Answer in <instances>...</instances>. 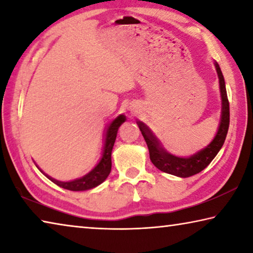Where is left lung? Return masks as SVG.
<instances>
[{"instance_id":"obj_1","label":"left lung","mask_w":253,"mask_h":253,"mask_svg":"<svg viewBox=\"0 0 253 253\" xmlns=\"http://www.w3.org/2000/svg\"><path fill=\"white\" fill-rule=\"evenodd\" d=\"M214 66H215L220 84L222 100L221 122L215 137H214L212 142L207 147L201 149L200 152L190 157H178L172 155V154H169L161 146L155 135L153 134L152 130L144 123L137 122L145 142L147 144L151 161L162 172L172 174L178 177H190L192 175L200 173L201 170L207 168L210 163L213 161V158L216 156V154L220 152L221 147L223 146L230 125V106L228 95H226L223 75H222V71L216 62L214 63Z\"/></svg>"}]
</instances>
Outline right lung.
Here are the masks:
<instances>
[{
  "label": "right lung",
  "instance_id": "add662e5",
  "mask_svg": "<svg viewBox=\"0 0 253 253\" xmlns=\"http://www.w3.org/2000/svg\"><path fill=\"white\" fill-rule=\"evenodd\" d=\"M126 121V116L124 115H119V116L114 119L113 122L110 123V125L107 128L106 132V138H105V144H104V152H102L101 160L98 163L97 166L92 170H90L87 175L84 176L74 179V181L70 182H60L54 179L52 177L48 176L50 181H52L54 184H57L58 186L66 188V190L69 191H87L90 190L99 185L102 182L105 181L108 176L110 170H111V151H113L115 140H116L117 137V131L118 128L121 127L122 124Z\"/></svg>",
  "mask_w": 253,
  "mask_h": 253
}]
</instances>
